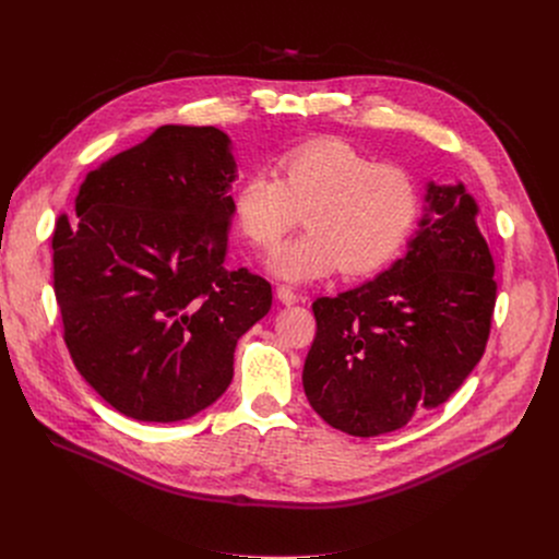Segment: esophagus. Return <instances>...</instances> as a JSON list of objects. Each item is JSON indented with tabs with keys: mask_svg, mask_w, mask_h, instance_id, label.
<instances>
[{
	"mask_svg": "<svg viewBox=\"0 0 559 559\" xmlns=\"http://www.w3.org/2000/svg\"><path fill=\"white\" fill-rule=\"evenodd\" d=\"M276 298H278L283 305H294V302H298V296H296L287 285L276 287Z\"/></svg>",
	"mask_w": 559,
	"mask_h": 559,
	"instance_id": "esophagus-1",
	"label": "esophagus"
}]
</instances>
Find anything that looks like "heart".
I'll use <instances>...</instances> for the list:
<instances>
[{
  "instance_id": "b5f03b06",
  "label": "heart",
  "mask_w": 559,
  "mask_h": 559,
  "mask_svg": "<svg viewBox=\"0 0 559 559\" xmlns=\"http://www.w3.org/2000/svg\"><path fill=\"white\" fill-rule=\"evenodd\" d=\"M414 175L356 150L343 139H316L285 152L274 177L248 175L231 192V221L246 241L272 252L300 221L307 231L270 263L278 278L302 283L341 267L347 278L384 270L420 218Z\"/></svg>"
}]
</instances>
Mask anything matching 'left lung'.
Here are the masks:
<instances>
[{
    "instance_id": "8db88e82",
    "label": "left lung",
    "mask_w": 559,
    "mask_h": 559,
    "mask_svg": "<svg viewBox=\"0 0 559 559\" xmlns=\"http://www.w3.org/2000/svg\"><path fill=\"white\" fill-rule=\"evenodd\" d=\"M405 259L334 298H316L302 386L328 425L358 438L440 407L480 362L498 283L464 186H427Z\"/></svg>"
}]
</instances>
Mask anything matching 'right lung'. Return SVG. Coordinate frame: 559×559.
<instances>
[{"label": "right lung", "mask_w": 559, "mask_h": 559, "mask_svg": "<svg viewBox=\"0 0 559 559\" xmlns=\"http://www.w3.org/2000/svg\"><path fill=\"white\" fill-rule=\"evenodd\" d=\"M229 139L162 126L86 175L52 231L63 343L119 414L177 423L229 386L234 349L272 307L259 274L227 270Z\"/></svg>", "instance_id": "obj_1"}]
</instances>
